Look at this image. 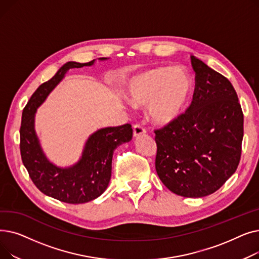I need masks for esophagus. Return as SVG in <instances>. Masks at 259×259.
<instances>
[{"label":"esophagus","instance_id":"1","mask_svg":"<svg viewBox=\"0 0 259 259\" xmlns=\"http://www.w3.org/2000/svg\"><path fill=\"white\" fill-rule=\"evenodd\" d=\"M145 133H146V129L143 126L138 124V125H135L133 127V135H134V138H139V137H141V135H144Z\"/></svg>","mask_w":259,"mask_h":259}]
</instances>
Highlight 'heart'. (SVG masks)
Here are the masks:
<instances>
[{
    "mask_svg": "<svg viewBox=\"0 0 259 259\" xmlns=\"http://www.w3.org/2000/svg\"><path fill=\"white\" fill-rule=\"evenodd\" d=\"M191 87V78L182 67H156L130 80L128 100L134 106L148 105L150 118L165 125L182 113Z\"/></svg>",
    "mask_w": 259,
    "mask_h": 259,
    "instance_id": "b5f03b06",
    "label": "heart"
}]
</instances>
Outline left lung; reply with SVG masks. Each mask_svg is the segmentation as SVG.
<instances>
[{
	"label": "left lung",
	"mask_w": 259,
	"mask_h": 259,
	"mask_svg": "<svg viewBox=\"0 0 259 259\" xmlns=\"http://www.w3.org/2000/svg\"><path fill=\"white\" fill-rule=\"evenodd\" d=\"M195 88L187 110L154 130L155 169L171 192L203 197L236 171L241 155L243 113L230 80L191 57Z\"/></svg>",
	"instance_id": "8db88e82"
}]
</instances>
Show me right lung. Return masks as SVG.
<instances>
[{
	"label": "right lung",
	"mask_w": 259,
	"mask_h": 259,
	"mask_svg": "<svg viewBox=\"0 0 259 259\" xmlns=\"http://www.w3.org/2000/svg\"><path fill=\"white\" fill-rule=\"evenodd\" d=\"M93 63L94 60L84 64L66 63L56 75L35 90L22 114L20 150L25 168L40 192L67 203H84L102 195L111 179L113 151L117 146L132 139L133 130L130 124L100 129L86 142L78 162L69 168H60L51 164L40 148L34 131V114L37 107L68 70L91 66Z\"/></svg>",
	"instance_id": "right-lung-1"
}]
</instances>
